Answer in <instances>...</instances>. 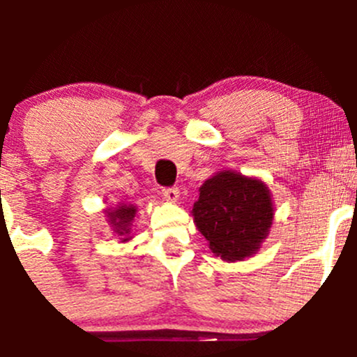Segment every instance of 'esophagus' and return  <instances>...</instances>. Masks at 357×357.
<instances>
[{"mask_svg":"<svg viewBox=\"0 0 357 357\" xmlns=\"http://www.w3.org/2000/svg\"><path fill=\"white\" fill-rule=\"evenodd\" d=\"M162 195H164V199L167 202L176 204V202L179 200V190L178 188H164L162 190Z\"/></svg>","mask_w":357,"mask_h":357,"instance_id":"1","label":"esophagus"}]
</instances>
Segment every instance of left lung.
Segmentation results:
<instances>
[{
	"mask_svg": "<svg viewBox=\"0 0 357 357\" xmlns=\"http://www.w3.org/2000/svg\"><path fill=\"white\" fill-rule=\"evenodd\" d=\"M199 192L192 208L193 222L212 254L235 262L259 252L275 219L268 185L228 169L205 179Z\"/></svg>",
	"mask_w": 357,
	"mask_h": 357,
	"instance_id": "obj_1",
	"label": "left lung"
}]
</instances>
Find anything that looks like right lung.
<instances>
[{
	"mask_svg": "<svg viewBox=\"0 0 357 357\" xmlns=\"http://www.w3.org/2000/svg\"><path fill=\"white\" fill-rule=\"evenodd\" d=\"M103 212H105L110 229L115 233V236H119L121 243L129 242L132 238V222H135L138 207L132 204H119L115 207L105 208Z\"/></svg>",
	"mask_w": 357,
	"mask_h": 357,
	"instance_id": "obj_1",
	"label": "right lung"
}]
</instances>
